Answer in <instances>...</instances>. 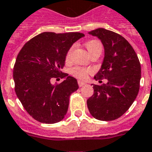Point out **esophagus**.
Returning <instances> with one entry per match:
<instances>
[{"instance_id": "34e87169", "label": "esophagus", "mask_w": 152, "mask_h": 152, "mask_svg": "<svg viewBox=\"0 0 152 152\" xmlns=\"http://www.w3.org/2000/svg\"><path fill=\"white\" fill-rule=\"evenodd\" d=\"M77 83H78L79 87H82V86H84V85H85V82H84V81H77Z\"/></svg>"}]
</instances>
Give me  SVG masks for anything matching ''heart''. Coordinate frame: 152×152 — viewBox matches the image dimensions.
<instances>
[{
  "mask_svg": "<svg viewBox=\"0 0 152 152\" xmlns=\"http://www.w3.org/2000/svg\"><path fill=\"white\" fill-rule=\"evenodd\" d=\"M85 46L87 49L88 52L89 53V54L91 55V53H93L94 52L96 51H99L101 52L102 49V46L100 41L96 39H91L85 43ZM73 46L69 49V50L67 51V55H66V61H68L71 59V54H72V51H73ZM93 72V70L91 68H87V67H79V66H76V67H73L71 69V75L75 76V77L80 79V80H85L88 77V75H91Z\"/></svg>",
  "mask_w": 152,
  "mask_h": 152,
  "instance_id": "b5f03b06",
  "label": "heart"
}]
</instances>
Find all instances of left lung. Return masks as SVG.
Wrapping results in <instances>:
<instances>
[{
  "label": "left lung",
  "instance_id": "1",
  "mask_svg": "<svg viewBox=\"0 0 152 152\" xmlns=\"http://www.w3.org/2000/svg\"><path fill=\"white\" fill-rule=\"evenodd\" d=\"M97 36L104 46V59L94 79L107 83L93 85L94 94L87 100L94 118L111 121L124 115L134 102L141 77V64L128 41L116 32L97 28L88 32Z\"/></svg>",
  "mask_w": 152,
  "mask_h": 152
}]
</instances>
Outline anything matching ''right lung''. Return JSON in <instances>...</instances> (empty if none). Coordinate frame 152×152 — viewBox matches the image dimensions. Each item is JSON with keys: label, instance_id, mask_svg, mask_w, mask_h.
Masks as SVG:
<instances>
[{"label": "right lung", "instance_id": "obj_1", "mask_svg": "<svg viewBox=\"0 0 152 152\" xmlns=\"http://www.w3.org/2000/svg\"><path fill=\"white\" fill-rule=\"evenodd\" d=\"M85 36L80 32H45L27 42L16 58L13 70L15 90L25 110L43 124H55L64 118L70 96L78 88L77 79L63 74L67 51ZM64 78L53 85V77Z\"/></svg>", "mask_w": 152, "mask_h": 152}]
</instances>
